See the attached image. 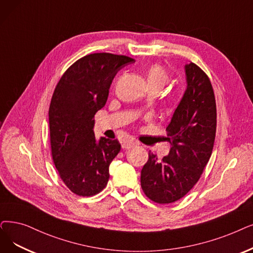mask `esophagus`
Masks as SVG:
<instances>
[{"instance_id": "obj_1", "label": "esophagus", "mask_w": 253, "mask_h": 253, "mask_svg": "<svg viewBox=\"0 0 253 253\" xmlns=\"http://www.w3.org/2000/svg\"><path fill=\"white\" fill-rule=\"evenodd\" d=\"M135 146V142H134V140H124L123 142H122V148L123 149H126V150H128V149H130V148H132V147H134Z\"/></svg>"}]
</instances>
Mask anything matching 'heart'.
<instances>
[{"mask_svg":"<svg viewBox=\"0 0 253 253\" xmlns=\"http://www.w3.org/2000/svg\"><path fill=\"white\" fill-rule=\"evenodd\" d=\"M145 78L148 84V87L156 86L160 89V91L169 83V75L166 69L157 64L150 66L145 73Z\"/></svg>","mask_w":253,"mask_h":253,"instance_id":"b5f03b06","label":"heart"}]
</instances>
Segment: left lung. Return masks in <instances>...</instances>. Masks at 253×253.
<instances>
[{"label": "left lung", "mask_w": 253, "mask_h": 253, "mask_svg": "<svg viewBox=\"0 0 253 253\" xmlns=\"http://www.w3.org/2000/svg\"><path fill=\"white\" fill-rule=\"evenodd\" d=\"M186 90L167 127L170 149L159 160L149 154L140 173L145 194L153 202L169 204L187 194L211 157L216 134V101L207 74L185 65Z\"/></svg>", "instance_id": "1"}]
</instances>
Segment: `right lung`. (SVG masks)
I'll use <instances>...</instances> for the list:
<instances>
[{"label":"right lung","instance_id":"add662e5","mask_svg":"<svg viewBox=\"0 0 253 253\" xmlns=\"http://www.w3.org/2000/svg\"><path fill=\"white\" fill-rule=\"evenodd\" d=\"M133 62L108 52L87 54L66 70L54 89L48 111L52 160L65 185L80 196L99 193L107 185L121 145L96 139L94 116L105 105L118 71Z\"/></svg>","mask_w":253,"mask_h":253}]
</instances>
